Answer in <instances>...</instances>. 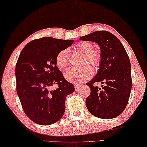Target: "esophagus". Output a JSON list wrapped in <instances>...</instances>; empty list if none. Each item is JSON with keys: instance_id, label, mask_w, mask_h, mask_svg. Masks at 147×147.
Wrapping results in <instances>:
<instances>
[{"instance_id": "esophagus-1", "label": "esophagus", "mask_w": 147, "mask_h": 147, "mask_svg": "<svg viewBox=\"0 0 147 147\" xmlns=\"http://www.w3.org/2000/svg\"><path fill=\"white\" fill-rule=\"evenodd\" d=\"M75 86V89H76V90H78V89H79L80 88H82V85L81 84H75L74 85Z\"/></svg>"}]
</instances>
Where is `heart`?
<instances>
[{
  "label": "heart",
  "mask_w": 147,
  "mask_h": 147,
  "mask_svg": "<svg viewBox=\"0 0 147 147\" xmlns=\"http://www.w3.org/2000/svg\"><path fill=\"white\" fill-rule=\"evenodd\" d=\"M74 49L85 55L84 63H89L94 68L100 67L102 59V54L100 49L93 48V44L89 42H80L74 46ZM56 65L59 69L63 70L69 64L68 50L60 51L56 56ZM93 70L91 66L88 65L81 68H73L65 71V77L71 82L79 84L91 79Z\"/></svg>",
  "instance_id": "heart-1"
}]
</instances>
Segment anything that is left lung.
Here are the masks:
<instances>
[{"mask_svg":"<svg viewBox=\"0 0 147 147\" xmlns=\"http://www.w3.org/2000/svg\"><path fill=\"white\" fill-rule=\"evenodd\" d=\"M99 44L102 59L98 74L86 84L91 93L86 100L87 109L98 118H115L124 111L129 99L132 79L131 63L123 45L111 33L96 31L80 38ZM95 82L104 85L99 88Z\"/></svg>","mask_w":147,"mask_h":147,"instance_id":"left-lung-1","label":"left lung"}]
</instances>
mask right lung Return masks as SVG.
<instances>
[{
    "instance_id": "right-lung-1",
    "label": "right lung",
    "mask_w": 147,
    "mask_h": 147,
    "mask_svg": "<svg viewBox=\"0 0 147 147\" xmlns=\"http://www.w3.org/2000/svg\"><path fill=\"white\" fill-rule=\"evenodd\" d=\"M74 40L42 37L30 42L21 52L16 65V91L23 110L40 125H51L60 119L67 96L75 91L56 65V56ZM54 85L57 86L52 89Z\"/></svg>"
}]
</instances>
